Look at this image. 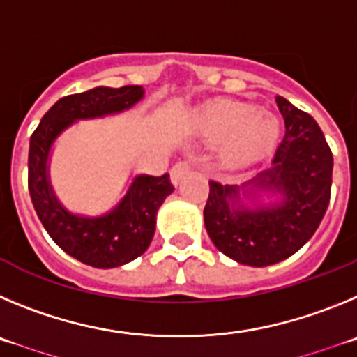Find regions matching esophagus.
<instances>
[{"label":"esophagus","mask_w":357,"mask_h":357,"mask_svg":"<svg viewBox=\"0 0 357 357\" xmlns=\"http://www.w3.org/2000/svg\"><path fill=\"white\" fill-rule=\"evenodd\" d=\"M194 169H195V162H192V160H181V162H178L174 167H172V171H171L172 181L178 185V183L181 181L186 174H190Z\"/></svg>","instance_id":"obj_1"}]
</instances>
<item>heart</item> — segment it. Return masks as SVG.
Masks as SVG:
<instances>
[{"label": "heart", "instance_id": "1", "mask_svg": "<svg viewBox=\"0 0 357 357\" xmlns=\"http://www.w3.org/2000/svg\"><path fill=\"white\" fill-rule=\"evenodd\" d=\"M201 126L213 139H231L226 151L231 162L263 155L279 137L278 117L252 102H215L201 114Z\"/></svg>", "mask_w": 357, "mask_h": 357}]
</instances>
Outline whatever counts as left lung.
<instances>
[{
    "mask_svg": "<svg viewBox=\"0 0 357 357\" xmlns=\"http://www.w3.org/2000/svg\"><path fill=\"white\" fill-rule=\"evenodd\" d=\"M275 102L284 119V137L261 178L282 192L281 206L236 211L229 204L236 186L210 181L204 226L211 242L234 261L266 266L295 255L313 236L326 215L333 181V153L317 121L281 96ZM231 208H229V206Z\"/></svg>",
    "mask_w": 357,
    "mask_h": 357,
    "instance_id": "1",
    "label": "left lung"
}]
</instances>
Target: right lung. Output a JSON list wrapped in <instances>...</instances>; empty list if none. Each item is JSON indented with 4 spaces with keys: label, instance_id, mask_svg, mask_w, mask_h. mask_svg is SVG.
I'll return each mask as SVG.
<instances>
[{
    "label": "right lung",
    "instance_id": "1",
    "mask_svg": "<svg viewBox=\"0 0 357 357\" xmlns=\"http://www.w3.org/2000/svg\"><path fill=\"white\" fill-rule=\"evenodd\" d=\"M139 85L121 89L98 86L59 99L46 112L30 139L28 188L38 218L53 242L67 255L96 268L121 266L139 258L149 247L156 226V211L174 185L169 174L139 176L117 210L107 217L83 218L70 215L54 199L46 176L47 153L56 135L76 119L114 114L142 98Z\"/></svg>",
    "mask_w": 357,
    "mask_h": 357
}]
</instances>
